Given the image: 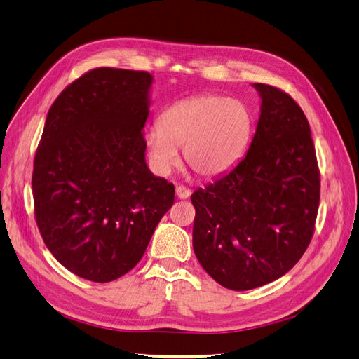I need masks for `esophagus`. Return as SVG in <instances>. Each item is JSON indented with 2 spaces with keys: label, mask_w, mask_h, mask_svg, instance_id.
Here are the masks:
<instances>
[{
  "label": "esophagus",
  "mask_w": 359,
  "mask_h": 359,
  "mask_svg": "<svg viewBox=\"0 0 359 359\" xmlns=\"http://www.w3.org/2000/svg\"><path fill=\"white\" fill-rule=\"evenodd\" d=\"M191 189H188V188H184V187H177L176 188V195H177V198H180V200H187V198H189L191 196Z\"/></svg>",
  "instance_id": "1"
}]
</instances>
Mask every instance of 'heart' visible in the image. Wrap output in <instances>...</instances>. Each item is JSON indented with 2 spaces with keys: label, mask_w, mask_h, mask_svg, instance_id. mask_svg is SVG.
<instances>
[{
  "label": "heart",
  "mask_w": 359,
  "mask_h": 359,
  "mask_svg": "<svg viewBox=\"0 0 359 359\" xmlns=\"http://www.w3.org/2000/svg\"><path fill=\"white\" fill-rule=\"evenodd\" d=\"M253 133L247 104L219 95H201L176 102L144 133L149 161L159 175H168L180 161L179 148L198 176L216 179L229 172L244 156Z\"/></svg>",
  "instance_id": "1"
}]
</instances>
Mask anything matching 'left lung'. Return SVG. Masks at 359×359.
Masks as SVG:
<instances>
[{"mask_svg": "<svg viewBox=\"0 0 359 359\" xmlns=\"http://www.w3.org/2000/svg\"><path fill=\"white\" fill-rule=\"evenodd\" d=\"M260 116L245 156L191 201L192 244L216 283L235 291L269 284L306 251L320 205L311 128L283 90L256 83Z\"/></svg>", "mask_w": 359, "mask_h": 359, "instance_id": "8db88e82", "label": "left lung"}]
</instances>
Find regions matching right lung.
<instances>
[{"instance_id":"right-lung-1","label":"right lung","mask_w":359,"mask_h":359,"mask_svg":"<svg viewBox=\"0 0 359 359\" xmlns=\"http://www.w3.org/2000/svg\"><path fill=\"white\" fill-rule=\"evenodd\" d=\"M154 78L93 69L47 114L35 154V219L47 248L72 273L109 283L136 266L175 187L146 165L143 127Z\"/></svg>"}]
</instances>
